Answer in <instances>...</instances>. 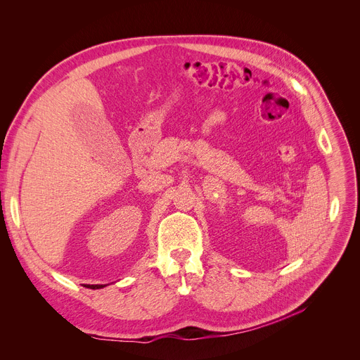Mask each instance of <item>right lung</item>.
Wrapping results in <instances>:
<instances>
[{
  "mask_svg": "<svg viewBox=\"0 0 360 360\" xmlns=\"http://www.w3.org/2000/svg\"><path fill=\"white\" fill-rule=\"evenodd\" d=\"M107 285H86L85 288H89V289H101V288H105Z\"/></svg>",
  "mask_w": 360,
  "mask_h": 360,
  "instance_id": "obj_1",
  "label": "right lung"
}]
</instances>
